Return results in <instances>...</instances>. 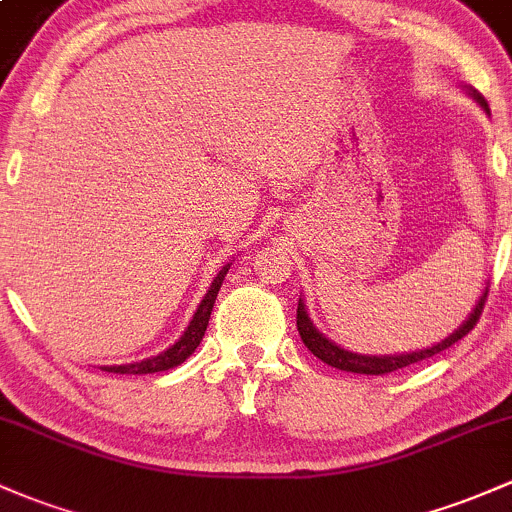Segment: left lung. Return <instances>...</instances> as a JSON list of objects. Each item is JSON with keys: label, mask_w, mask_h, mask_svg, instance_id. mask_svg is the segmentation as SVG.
<instances>
[{"label": "left lung", "mask_w": 512, "mask_h": 512, "mask_svg": "<svg viewBox=\"0 0 512 512\" xmlns=\"http://www.w3.org/2000/svg\"><path fill=\"white\" fill-rule=\"evenodd\" d=\"M469 90V95L474 97V100L481 104L483 109H486L488 114V102L483 100L481 95L474 90V87H466ZM486 298H488V288L483 290V295L478 298L476 307L471 310V315L466 317L464 324H461L459 329H454L452 334H449L447 339H442L439 344L434 346H427V349H420V351H410V354H388V356H366V354H354V351L349 349H342L339 344H334L332 339H327L320 329L312 324L310 317H307V307L305 302H298V332H300V339L302 344L307 346V349L312 351V354L317 356V359L324 361L327 366H334L339 368V371H349V373H366V376H383V373H393L398 371V368H405V366H412L417 364V361H425L430 359V356L439 354V351L449 349V346L459 342V339H464L466 334L471 332V329L476 327L478 317H481L483 312V305H486Z\"/></svg>", "instance_id": "obj_1"}]
</instances>
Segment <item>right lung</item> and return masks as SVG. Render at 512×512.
<instances>
[{
    "mask_svg": "<svg viewBox=\"0 0 512 512\" xmlns=\"http://www.w3.org/2000/svg\"><path fill=\"white\" fill-rule=\"evenodd\" d=\"M229 266H232V263H227V266H224L222 271L217 273V278L212 280L210 290H207V295L202 298L200 305H197V310H195V315H192L188 329H185L183 337H180L178 342H175L173 346H168V349L161 351L158 356H151V359L136 361V364H124V366H102L104 371H109V373H134V376H141V373L168 371V368H175V366L183 364V361L188 359L192 351L200 346L202 337H205V329H207V324H210L214 300H217V293H219V288H222V280H224V276H227Z\"/></svg>",
    "mask_w": 512,
    "mask_h": 512,
    "instance_id": "right-lung-1",
    "label": "right lung"
}]
</instances>
